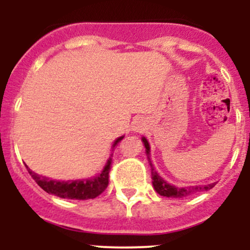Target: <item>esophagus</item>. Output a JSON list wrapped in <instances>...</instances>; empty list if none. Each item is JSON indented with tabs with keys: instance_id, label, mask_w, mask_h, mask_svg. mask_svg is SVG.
I'll return each mask as SVG.
<instances>
[{
	"instance_id": "1",
	"label": "esophagus",
	"mask_w": 250,
	"mask_h": 250,
	"mask_svg": "<svg viewBox=\"0 0 250 250\" xmlns=\"http://www.w3.org/2000/svg\"><path fill=\"white\" fill-rule=\"evenodd\" d=\"M133 127H134L135 132H138V130H141V129H143V127H144V121L143 120H137L134 122V125H133Z\"/></svg>"
}]
</instances>
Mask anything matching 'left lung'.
Segmentation results:
<instances>
[{"instance_id":"obj_1","label":"left lung","mask_w":250,"mask_h":250,"mask_svg":"<svg viewBox=\"0 0 250 250\" xmlns=\"http://www.w3.org/2000/svg\"><path fill=\"white\" fill-rule=\"evenodd\" d=\"M143 143L145 145L146 148V155H147L148 163H150L151 167V174H152V185L153 188L156 190V192L160 193L161 196H165V197H174V198H183L186 197V196H190L192 193L201 192V191H208L210 188H214L215 184H209V185L204 186H188V188H176V186L170 185L167 181L163 180L160 175H158L157 172L153 168L152 163H151L150 158V145H148L147 140L145 138H143Z\"/></svg>"}]
</instances>
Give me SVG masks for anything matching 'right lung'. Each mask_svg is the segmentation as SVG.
Listing matches in <instances>:
<instances>
[{
    "instance_id": "add662e5",
    "label": "right lung",
    "mask_w": 250,
    "mask_h": 250,
    "mask_svg": "<svg viewBox=\"0 0 250 250\" xmlns=\"http://www.w3.org/2000/svg\"><path fill=\"white\" fill-rule=\"evenodd\" d=\"M123 137H120L113 143V147L116 144L120 143ZM26 169L30 175L32 176L37 185L44 191L52 195L58 196L60 198H69V200H89L95 198L100 193L104 192L105 188L109 185V173L111 169V158L107 161L106 166L103 172L95 178L83 179V180H70V181H59L50 180L49 178L42 176L32 172L26 166Z\"/></svg>"
}]
</instances>
